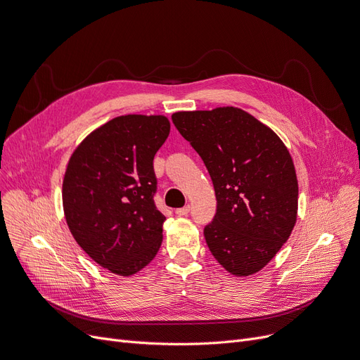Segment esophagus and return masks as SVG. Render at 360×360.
<instances>
[{
    "mask_svg": "<svg viewBox=\"0 0 360 360\" xmlns=\"http://www.w3.org/2000/svg\"><path fill=\"white\" fill-rule=\"evenodd\" d=\"M191 212V205H186L183 208H177L176 210V214L180 215V217H184V215H188Z\"/></svg>",
    "mask_w": 360,
    "mask_h": 360,
    "instance_id": "esophagus-1",
    "label": "esophagus"
}]
</instances>
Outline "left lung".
Returning a JSON list of instances; mask_svg holds the SVG:
<instances>
[{
  "label": "left lung",
  "mask_w": 360,
  "mask_h": 360,
  "mask_svg": "<svg viewBox=\"0 0 360 360\" xmlns=\"http://www.w3.org/2000/svg\"><path fill=\"white\" fill-rule=\"evenodd\" d=\"M179 133L202 158L217 212L204 229L207 245L229 273L260 271L297 221L292 158L267 125L239 108L172 113Z\"/></svg>",
  "instance_id": "1"
}]
</instances>
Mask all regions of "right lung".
<instances>
[{"instance_id": "obj_1", "label": "right lung", "mask_w": 360, "mask_h": 360, "mask_svg": "<svg viewBox=\"0 0 360 360\" xmlns=\"http://www.w3.org/2000/svg\"><path fill=\"white\" fill-rule=\"evenodd\" d=\"M168 134L164 115H122L85 137L68 162L62 199L70 233L115 275L146 267L162 243L153 158Z\"/></svg>"}]
</instances>
